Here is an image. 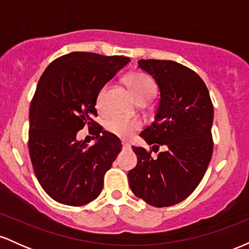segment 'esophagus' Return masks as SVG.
I'll use <instances>...</instances> for the list:
<instances>
[{"label": "esophagus", "instance_id": "34e87169", "mask_svg": "<svg viewBox=\"0 0 249 249\" xmlns=\"http://www.w3.org/2000/svg\"><path fill=\"white\" fill-rule=\"evenodd\" d=\"M131 146H130V144H128V142H123V148H130Z\"/></svg>", "mask_w": 249, "mask_h": 249}]
</instances>
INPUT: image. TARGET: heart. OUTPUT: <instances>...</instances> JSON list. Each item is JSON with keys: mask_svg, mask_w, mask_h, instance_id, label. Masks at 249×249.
I'll list each match as a JSON object with an SVG mask.
<instances>
[{"mask_svg": "<svg viewBox=\"0 0 249 249\" xmlns=\"http://www.w3.org/2000/svg\"><path fill=\"white\" fill-rule=\"evenodd\" d=\"M127 85L132 91L133 96L136 97L137 101H148L156 95L157 85L150 76L144 72H133L127 76L126 78ZM107 87H103L97 96V107H102L103 98H104ZM142 126V123L136 118H125L122 116H112L110 119H107L105 127L108 132L116 134L118 137H126L131 136L137 130H139Z\"/></svg>", "mask_w": 249, "mask_h": 249, "instance_id": "obj_1", "label": "heart"}]
</instances>
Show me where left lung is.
<instances>
[{
	"mask_svg": "<svg viewBox=\"0 0 249 249\" xmlns=\"http://www.w3.org/2000/svg\"><path fill=\"white\" fill-rule=\"evenodd\" d=\"M138 67L160 90L154 121L141 137L152 150L165 151L152 159L144 147L132 146L138 162L127 174L128 184L151 206H173L196 190L212 158L213 104L204 81L185 65L141 59Z\"/></svg>",
	"mask_w": 249,
	"mask_h": 249,
	"instance_id": "8db88e82",
	"label": "left lung"
}]
</instances>
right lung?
I'll use <instances>...</instances> for the list:
<instances>
[{"instance_id":"add662e5","label":"right lung","mask_w":249,"mask_h":249,"mask_svg":"<svg viewBox=\"0 0 249 249\" xmlns=\"http://www.w3.org/2000/svg\"><path fill=\"white\" fill-rule=\"evenodd\" d=\"M128 62V57L76 51L50 63L39 78L28 145L37 180L57 202L83 206L101 194L122 142L92 119L97 96ZM85 124L96 136L90 148L75 138Z\"/></svg>"}]
</instances>
